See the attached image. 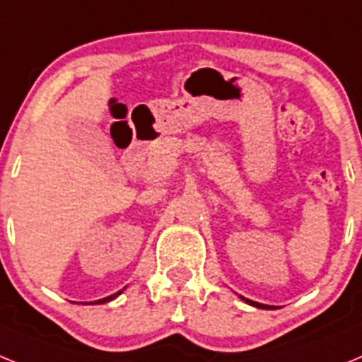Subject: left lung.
Instances as JSON below:
<instances>
[{
  "label": "left lung",
  "mask_w": 362,
  "mask_h": 362,
  "mask_svg": "<svg viewBox=\"0 0 362 362\" xmlns=\"http://www.w3.org/2000/svg\"><path fill=\"white\" fill-rule=\"evenodd\" d=\"M243 300H245V303H248V305H252V306H255V308H263V310H270V306L268 305H261V303H255V300H250V299H245V297H241Z\"/></svg>",
  "instance_id": "left-lung-1"
}]
</instances>
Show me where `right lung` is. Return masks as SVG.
<instances>
[{
	"label": "right lung",
	"instance_id": "right-lung-1",
	"mask_svg": "<svg viewBox=\"0 0 362 362\" xmlns=\"http://www.w3.org/2000/svg\"><path fill=\"white\" fill-rule=\"evenodd\" d=\"M123 292V290H119V292H116V293H112V296H108V297H105V299H99V300H94V303H107V300H112V299H116L117 296H119V293Z\"/></svg>",
	"mask_w": 362,
	"mask_h": 362
}]
</instances>
